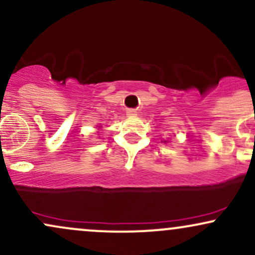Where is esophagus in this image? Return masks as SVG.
<instances>
[{
	"label": "esophagus",
	"mask_w": 255,
	"mask_h": 255,
	"mask_svg": "<svg viewBox=\"0 0 255 255\" xmlns=\"http://www.w3.org/2000/svg\"><path fill=\"white\" fill-rule=\"evenodd\" d=\"M127 115H129V116H134V115H136V114H135V111H134V110H128L127 111Z\"/></svg>",
	"instance_id": "obj_1"
}]
</instances>
